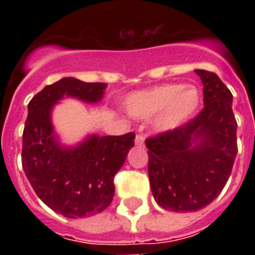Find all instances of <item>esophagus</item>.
I'll return each instance as SVG.
<instances>
[{"label":"esophagus","mask_w":255,"mask_h":255,"mask_svg":"<svg viewBox=\"0 0 255 255\" xmlns=\"http://www.w3.org/2000/svg\"><path fill=\"white\" fill-rule=\"evenodd\" d=\"M135 144L137 145V147H143V145H144V136L143 135H136Z\"/></svg>","instance_id":"1"}]
</instances>
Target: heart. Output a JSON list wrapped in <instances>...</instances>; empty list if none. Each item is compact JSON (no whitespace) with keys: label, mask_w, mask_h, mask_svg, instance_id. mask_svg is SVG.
<instances>
[{"label":"heart","mask_w":255,"mask_h":255,"mask_svg":"<svg viewBox=\"0 0 255 255\" xmlns=\"http://www.w3.org/2000/svg\"><path fill=\"white\" fill-rule=\"evenodd\" d=\"M201 103L202 95L197 87L167 83L129 95L126 100V110L133 119H148L156 115V131L172 132L188 123Z\"/></svg>","instance_id":"obj_1"}]
</instances>
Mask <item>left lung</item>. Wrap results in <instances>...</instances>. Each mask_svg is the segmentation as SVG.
<instances>
[{"mask_svg": "<svg viewBox=\"0 0 255 255\" xmlns=\"http://www.w3.org/2000/svg\"><path fill=\"white\" fill-rule=\"evenodd\" d=\"M194 71L204 85L205 107L185 126L145 140L155 201L177 213L196 212L217 198L237 156L232 92L217 74Z\"/></svg>", "mask_w": 255, "mask_h": 255, "instance_id": "1", "label": "left lung"}]
</instances>
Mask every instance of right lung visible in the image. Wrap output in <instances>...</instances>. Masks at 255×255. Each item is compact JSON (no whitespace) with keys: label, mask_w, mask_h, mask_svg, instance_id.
<instances>
[{"label":"right lung","mask_w":255,"mask_h":255,"mask_svg":"<svg viewBox=\"0 0 255 255\" xmlns=\"http://www.w3.org/2000/svg\"><path fill=\"white\" fill-rule=\"evenodd\" d=\"M107 83H87L63 78L38 92L27 106L22 136V167L37 196L67 218L91 217L111 204L114 176L133 147L135 133L87 135L77 145L61 143L51 114L65 98L95 104Z\"/></svg>","instance_id":"obj_1"}]
</instances>
